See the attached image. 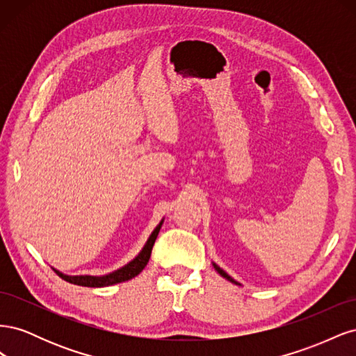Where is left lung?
I'll return each mask as SVG.
<instances>
[{
    "label": "left lung",
    "mask_w": 356,
    "mask_h": 356,
    "mask_svg": "<svg viewBox=\"0 0 356 356\" xmlns=\"http://www.w3.org/2000/svg\"><path fill=\"white\" fill-rule=\"evenodd\" d=\"M213 267H215V270H217V272H218V273H220L221 276H224L225 279H229V281H230V282H233V284H238V282H236V281H234V279H233V277H230V276H229L227 273H225V272L222 270V268H220V267H218L217 264H213Z\"/></svg>",
    "instance_id": "left-lung-1"
}]
</instances>
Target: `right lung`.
<instances>
[{
    "mask_svg": "<svg viewBox=\"0 0 356 356\" xmlns=\"http://www.w3.org/2000/svg\"><path fill=\"white\" fill-rule=\"evenodd\" d=\"M160 227H161V222L154 229L152 236L148 238L145 246L143 248V251L139 252V255L135 258L134 261L126 264L122 268H118V270H115L110 275H105V276H67V275H62L58 270H55V272L63 279V281H67L74 285L90 286V288H101V286H108V285L129 281V279H132L136 275L141 273L144 270V267L147 266V263L149 261V257H152V251H153V245L157 239Z\"/></svg>",
    "mask_w": 356,
    "mask_h": 356,
    "instance_id": "right-lung-1",
    "label": "right lung"
}]
</instances>
